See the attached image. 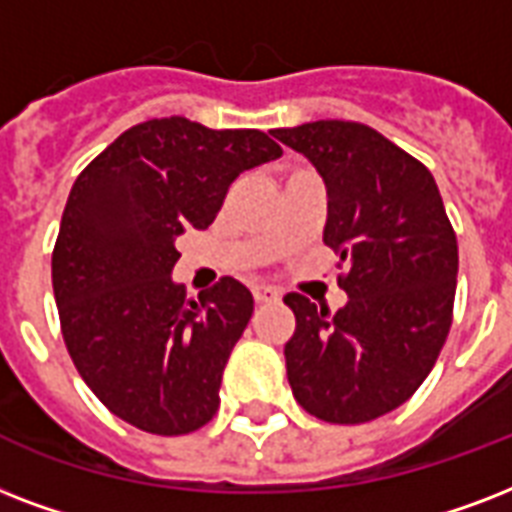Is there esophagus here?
Instances as JSON below:
<instances>
[{
    "label": "esophagus",
    "mask_w": 512,
    "mask_h": 512,
    "mask_svg": "<svg viewBox=\"0 0 512 512\" xmlns=\"http://www.w3.org/2000/svg\"><path fill=\"white\" fill-rule=\"evenodd\" d=\"M253 299H256V304H269V301L280 299V293L275 288H269V285H256L253 288Z\"/></svg>",
    "instance_id": "34e87169"
}]
</instances>
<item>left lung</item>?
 Instances as JSON below:
<instances>
[{
	"instance_id": "8db88e82",
	"label": "left lung",
	"mask_w": 512,
	"mask_h": 512,
	"mask_svg": "<svg viewBox=\"0 0 512 512\" xmlns=\"http://www.w3.org/2000/svg\"><path fill=\"white\" fill-rule=\"evenodd\" d=\"M272 136L318 168L328 189L323 243L347 267L331 315L301 293L285 304L293 398L331 425H363L406 403L441 355L457 291V235L433 173L363 122L318 120Z\"/></svg>"
}]
</instances>
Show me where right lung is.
<instances>
[{"label": "right lung", "mask_w": 512, "mask_h": 512, "mask_svg": "<svg viewBox=\"0 0 512 512\" xmlns=\"http://www.w3.org/2000/svg\"><path fill=\"white\" fill-rule=\"evenodd\" d=\"M280 154L261 130L162 117L125 130L77 176L53 248V293L66 350L114 417L186 435L219 411L253 296L221 277L186 301L170 280L176 240L211 227L229 184Z\"/></svg>", "instance_id": "add662e5"}]
</instances>
